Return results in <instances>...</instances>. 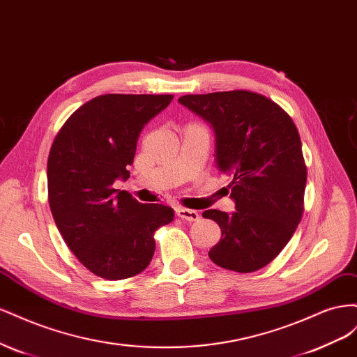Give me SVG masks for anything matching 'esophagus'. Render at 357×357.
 Segmentation results:
<instances>
[{
	"instance_id": "obj_1",
	"label": "esophagus",
	"mask_w": 357,
	"mask_h": 357,
	"mask_svg": "<svg viewBox=\"0 0 357 357\" xmlns=\"http://www.w3.org/2000/svg\"><path fill=\"white\" fill-rule=\"evenodd\" d=\"M176 214L178 215L181 220H186V222H197L199 219L198 211L188 210V208H177Z\"/></svg>"
}]
</instances>
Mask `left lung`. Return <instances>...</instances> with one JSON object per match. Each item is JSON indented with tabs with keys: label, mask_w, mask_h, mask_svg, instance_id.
<instances>
[{
	"label": "left lung",
	"mask_w": 357,
	"mask_h": 357,
	"mask_svg": "<svg viewBox=\"0 0 357 357\" xmlns=\"http://www.w3.org/2000/svg\"><path fill=\"white\" fill-rule=\"evenodd\" d=\"M181 105L214 131L215 165L231 177L235 211L207 210L220 226L211 261L235 273H253L283 250L304 211L307 167L298 129L266 96L248 91L185 95Z\"/></svg>",
	"instance_id": "8db88e82"
}]
</instances>
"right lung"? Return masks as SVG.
<instances>
[{
	"mask_svg": "<svg viewBox=\"0 0 357 357\" xmlns=\"http://www.w3.org/2000/svg\"><path fill=\"white\" fill-rule=\"evenodd\" d=\"M172 95H101L63 123L47 160L49 204L75 257L95 275L123 280L147 268L153 234L174 219V210L142 204L126 190L137 139L149 121L167 109Z\"/></svg>",
	"mask_w": 357,
	"mask_h": 357,
	"instance_id": "right-lung-1",
	"label": "right lung"
}]
</instances>
